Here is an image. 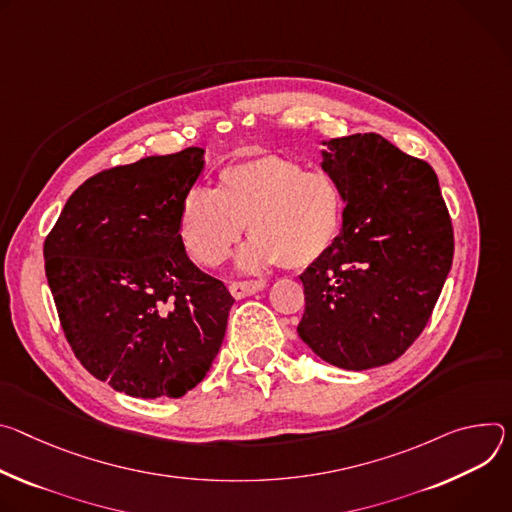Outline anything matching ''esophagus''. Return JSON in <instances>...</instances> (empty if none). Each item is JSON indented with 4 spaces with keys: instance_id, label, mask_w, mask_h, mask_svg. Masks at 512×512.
<instances>
[{
    "instance_id": "esophagus-1",
    "label": "esophagus",
    "mask_w": 512,
    "mask_h": 512,
    "mask_svg": "<svg viewBox=\"0 0 512 512\" xmlns=\"http://www.w3.org/2000/svg\"><path fill=\"white\" fill-rule=\"evenodd\" d=\"M264 287H266L264 280H236V282H230V293L236 299H244L262 291Z\"/></svg>"
}]
</instances>
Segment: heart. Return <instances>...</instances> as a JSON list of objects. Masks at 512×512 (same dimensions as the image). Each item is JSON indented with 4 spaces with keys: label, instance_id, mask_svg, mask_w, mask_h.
I'll return each instance as SVG.
<instances>
[{
    "label": "heart",
    "instance_id": "b5f03b06",
    "mask_svg": "<svg viewBox=\"0 0 512 512\" xmlns=\"http://www.w3.org/2000/svg\"><path fill=\"white\" fill-rule=\"evenodd\" d=\"M346 191L327 170H307L295 158L262 154L225 166L217 191L193 187L179 209V240L191 260L219 266L246 232V270L270 264L307 268L342 236Z\"/></svg>",
    "mask_w": 512,
    "mask_h": 512
}]
</instances>
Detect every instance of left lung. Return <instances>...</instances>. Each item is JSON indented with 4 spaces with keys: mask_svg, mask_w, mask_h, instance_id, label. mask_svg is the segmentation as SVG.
Listing matches in <instances>:
<instances>
[{
    "mask_svg": "<svg viewBox=\"0 0 512 512\" xmlns=\"http://www.w3.org/2000/svg\"><path fill=\"white\" fill-rule=\"evenodd\" d=\"M346 191L335 246L303 274V342L325 362L368 370L401 358L425 329L453 260L435 170L378 134L323 142Z\"/></svg>",
    "mask_w": 512,
    "mask_h": 512,
    "instance_id": "obj_1",
    "label": "left lung"
}]
</instances>
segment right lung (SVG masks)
Returning <instances> with one entry per match:
<instances>
[{
	"instance_id": "obj_1",
	"label": "right lung",
	"mask_w": 512,
	"mask_h": 512,
	"mask_svg": "<svg viewBox=\"0 0 512 512\" xmlns=\"http://www.w3.org/2000/svg\"><path fill=\"white\" fill-rule=\"evenodd\" d=\"M203 148L148 156L87 179L44 240L67 342L97 380L138 399H179L209 372L234 297L179 240Z\"/></svg>"
}]
</instances>
